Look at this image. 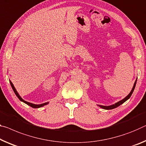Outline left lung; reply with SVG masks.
Here are the masks:
<instances>
[{
	"label": "left lung",
	"mask_w": 146,
	"mask_h": 146,
	"mask_svg": "<svg viewBox=\"0 0 146 146\" xmlns=\"http://www.w3.org/2000/svg\"><path fill=\"white\" fill-rule=\"evenodd\" d=\"M136 80H136V81L135 82V84H134V86H133V89H132V90H131V92H130V93H129V94L128 95V96H127V97H125V98L123 99H122V100L119 101V102L115 103L114 105H110V106H102V105H99V106H100L101 108H103V109L110 110V109H113V108H116V107H117V106H119V105H121V104H123L124 102H125V101L127 100V99H129V98H131V95H132V94H133L134 90H135V86H136Z\"/></svg>",
	"instance_id": "obj_1"
}]
</instances>
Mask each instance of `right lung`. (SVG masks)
<instances>
[{"label":"right lung","mask_w":146,"mask_h":146,"mask_svg":"<svg viewBox=\"0 0 146 146\" xmlns=\"http://www.w3.org/2000/svg\"><path fill=\"white\" fill-rule=\"evenodd\" d=\"M10 84H11V88H12V89H13V92H14V93L15 94L16 96H17V98H19V100H20V101H23V103H25L27 104L28 105L31 106V107H32V108H40V107H41V106H44V105H47V104L48 103L47 102V103H43V104H40V105H35V104H32V103H29V102H27V101H26L23 100V99L21 98V96H19V94L17 93V90H15V87H14V86H13V83L11 82L10 81Z\"/></svg>","instance_id":"obj_1"}]
</instances>
